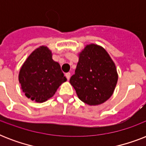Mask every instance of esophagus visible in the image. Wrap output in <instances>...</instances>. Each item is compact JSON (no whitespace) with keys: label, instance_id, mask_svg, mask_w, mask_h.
<instances>
[{"label":"esophagus","instance_id":"1","mask_svg":"<svg viewBox=\"0 0 146 146\" xmlns=\"http://www.w3.org/2000/svg\"><path fill=\"white\" fill-rule=\"evenodd\" d=\"M65 76H66V77L67 80H70V73H66V74H65Z\"/></svg>","mask_w":146,"mask_h":146}]
</instances>
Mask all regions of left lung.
<instances>
[{
    "instance_id": "8db88e82",
    "label": "left lung",
    "mask_w": 146,
    "mask_h": 146,
    "mask_svg": "<svg viewBox=\"0 0 146 146\" xmlns=\"http://www.w3.org/2000/svg\"><path fill=\"white\" fill-rule=\"evenodd\" d=\"M117 80L116 66L110 55L102 47L91 44L80 53L75 74L70 82L82 102L98 105L113 95Z\"/></svg>"
}]
</instances>
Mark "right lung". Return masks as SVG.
Instances as JSON below:
<instances>
[{
  "mask_svg": "<svg viewBox=\"0 0 146 146\" xmlns=\"http://www.w3.org/2000/svg\"><path fill=\"white\" fill-rule=\"evenodd\" d=\"M66 81L60 64L53 60L51 51L46 46L35 49L24 62L19 73V82L25 96L40 103L52 97Z\"/></svg>",
  "mask_w": 146,
  "mask_h": 146,
  "instance_id": "add662e5",
  "label": "right lung"
}]
</instances>
